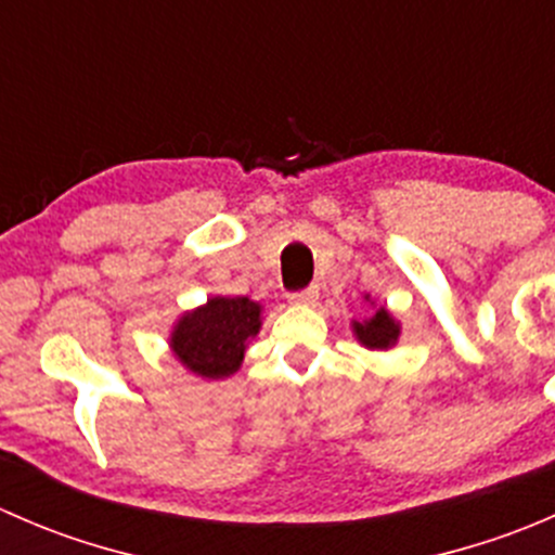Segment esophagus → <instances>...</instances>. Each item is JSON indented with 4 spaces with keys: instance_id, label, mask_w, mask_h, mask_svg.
Segmentation results:
<instances>
[{
    "instance_id": "obj_1",
    "label": "esophagus",
    "mask_w": 555,
    "mask_h": 555,
    "mask_svg": "<svg viewBox=\"0 0 555 555\" xmlns=\"http://www.w3.org/2000/svg\"><path fill=\"white\" fill-rule=\"evenodd\" d=\"M287 300H289V304H295V306H313L319 300V289L317 287L298 289V293H289Z\"/></svg>"
}]
</instances>
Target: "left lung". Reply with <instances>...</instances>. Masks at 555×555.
<instances>
[{
	"label": "left lung",
	"instance_id": "1",
	"mask_svg": "<svg viewBox=\"0 0 555 555\" xmlns=\"http://www.w3.org/2000/svg\"><path fill=\"white\" fill-rule=\"evenodd\" d=\"M351 330L365 349H391L400 338V322L384 306H378L367 319H360V322L354 319Z\"/></svg>",
	"mask_w": 555,
	"mask_h": 555
}]
</instances>
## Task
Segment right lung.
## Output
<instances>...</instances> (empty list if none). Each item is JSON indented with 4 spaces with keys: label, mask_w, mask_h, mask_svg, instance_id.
Masks as SVG:
<instances>
[{
    "label": "right lung",
    "mask_w": 555,
    "mask_h": 555,
    "mask_svg": "<svg viewBox=\"0 0 555 555\" xmlns=\"http://www.w3.org/2000/svg\"><path fill=\"white\" fill-rule=\"evenodd\" d=\"M262 306L236 298H209L204 306L184 311L171 330L169 346L179 362L201 378H228L242 367L249 340L260 333Z\"/></svg>",
    "instance_id": "right-lung-1"
}]
</instances>
